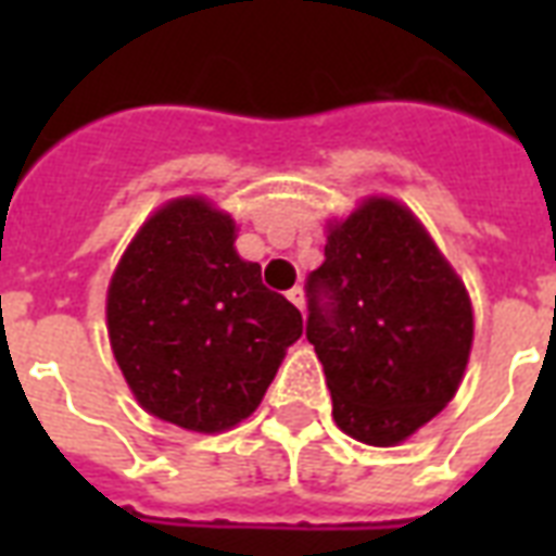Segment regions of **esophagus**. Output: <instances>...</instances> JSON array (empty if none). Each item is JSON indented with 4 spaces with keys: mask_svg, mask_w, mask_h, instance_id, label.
Returning a JSON list of instances; mask_svg holds the SVG:
<instances>
[{
    "mask_svg": "<svg viewBox=\"0 0 556 556\" xmlns=\"http://www.w3.org/2000/svg\"><path fill=\"white\" fill-rule=\"evenodd\" d=\"M288 300H291V303H294L296 308H300V312H305V294H303V288H300V286L291 288V291H288Z\"/></svg>",
    "mask_w": 556,
    "mask_h": 556,
    "instance_id": "esophagus-1",
    "label": "esophagus"
}]
</instances>
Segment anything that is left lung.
Wrapping results in <instances>:
<instances>
[{"label": "left lung", "instance_id": "8db88e82", "mask_svg": "<svg viewBox=\"0 0 556 556\" xmlns=\"http://www.w3.org/2000/svg\"><path fill=\"white\" fill-rule=\"evenodd\" d=\"M305 296V338L346 435L392 447L456 395L473 346V308L404 204L375 195L331 225Z\"/></svg>", "mask_w": 556, "mask_h": 556}]
</instances>
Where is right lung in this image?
Instances as JSON below:
<instances>
[{"label":"right lung","instance_id":"obj_1","mask_svg":"<svg viewBox=\"0 0 556 556\" xmlns=\"http://www.w3.org/2000/svg\"><path fill=\"white\" fill-rule=\"evenodd\" d=\"M233 242L227 213L176 199L143 222L109 282V340L132 395L192 432L248 418L303 334V314Z\"/></svg>","mask_w":556,"mask_h":556}]
</instances>
